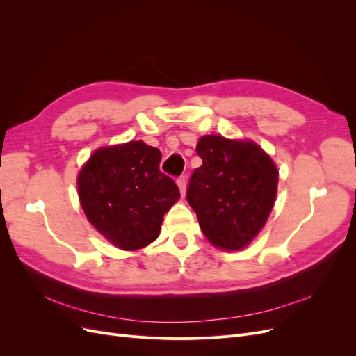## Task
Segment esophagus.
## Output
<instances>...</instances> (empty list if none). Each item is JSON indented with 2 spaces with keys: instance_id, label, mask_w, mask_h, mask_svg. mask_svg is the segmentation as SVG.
Wrapping results in <instances>:
<instances>
[{
  "instance_id": "34e87169",
  "label": "esophagus",
  "mask_w": 356,
  "mask_h": 356,
  "mask_svg": "<svg viewBox=\"0 0 356 356\" xmlns=\"http://www.w3.org/2000/svg\"><path fill=\"white\" fill-rule=\"evenodd\" d=\"M177 184H178V187H179L181 195L184 196V195H186V187H187V179H186V177H184V175L178 177V178H177Z\"/></svg>"
}]
</instances>
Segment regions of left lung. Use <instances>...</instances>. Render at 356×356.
<instances>
[{
	"instance_id": "left-lung-1",
	"label": "left lung",
	"mask_w": 356,
	"mask_h": 356,
	"mask_svg": "<svg viewBox=\"0 0 356 356\" xmlns=\"http://www.w3.org/2000/svg\"><path fill=\"white\" fill-rule=\"evenodd\" d=\"M196 153L203 163L193 170L187 202L212 245L242 250L270 215L277 169L257 144L220 135L202 136Z\"/></svg>"
}]
</instances>
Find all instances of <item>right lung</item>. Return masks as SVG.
<instances>
[{
	"instance_id": "1",
	"label": "right lung",
	"mask_w": 356,
	"mask_h": 356,
	"mask_svg": "<svg viewBox=\"0 0 356 356\" xmlns=\"http://www.w3.org/2000/svg\"><path fill=\"white\" fill-rule=\"evenodd\" d=\"M161 153L143 141L101 148L79 174L81 208L95 229L120 250L135 251L160 233L179 188L160 172Z\"/></svg>"
}]
</instances>
